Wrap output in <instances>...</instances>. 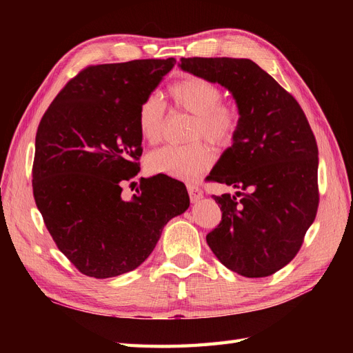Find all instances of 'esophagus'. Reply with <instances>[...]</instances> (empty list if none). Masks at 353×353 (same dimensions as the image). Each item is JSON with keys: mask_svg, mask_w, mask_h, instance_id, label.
<instances>
[{"mask_svg": "<svg viewBox=\"0 0 353 353\" xmlns=\"http://www.w3.org/2000/svg\"><path fill=\"white\" fill-rule=\"evenodd\" d=\"M187 190H188V194H190V200L196 203L203 197V191L199 185L196 184H187Z\"/></svg>", "mask_w": 353, "mask_h": 353, "instance_id": "esophagus-1", "label": "esophagus"}]
</instances>
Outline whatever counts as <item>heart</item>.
I'll return each mask as SVG.
<instances>
[{"instance_id":"obj_1","label":"heart","mask_w":353,"mask_h":353,"mask_svg":"<svg viewBox=\"0 0 353 353\" xmlns=\"http://www.w3.org/2000/svg\"><path fill=\"white\" fill-rule=\"evenodd\" d=\"M174 108L194 114L191 138L205 137L213 144L232 143L240 126V114L234 105L222 103V91L213 82L188 74L168 90ZM138 132L147 143H157L163 134L165 108L154 95L147 97L137 113ZM215 160V153L203 141L187 145H165L147 156V168L153 174L176 179H194Z\"/></svg>"}]
</instances>
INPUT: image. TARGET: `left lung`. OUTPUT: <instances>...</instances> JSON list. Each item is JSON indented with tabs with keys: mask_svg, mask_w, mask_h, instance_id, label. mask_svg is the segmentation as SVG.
Segmentation results:
<instances>
[{
	"mask_svg": "<svg viewBox=\"0 0 353 353\" xmlns=\"http://www.w3.org/2000/svg\"><path fill=\"white\" fill-rule=\"evenodd\" d=\"M179 68L218 82L236 99L240 126L208 181L236 196H213L222 212L206 241L228 270L275 274L301 250L316 216L318 147L301 105L249 59L188 57Z\"/></svg>",
	"mask_w": 353,
	"mask_h": 353,
	"instance_id": "1",
	"label": "left lung"
}]
</instances>
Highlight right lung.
I'll use <instances>...</instances> for the list:
<instances>
[{
    "label": "right lung",
    "mask_w": 353,
    "mask_h": 353,
    "mask_svg": "<svg viewBox=\"0 0 353 353\" xmlns=\"http://www.w3.org/2000/svg\"><path fill=\"white\" fill-rule=\"evenodd\" d=\"M174 57L82 69L42 116L32 188L59 250L94 279L140 266L163 227L190 206L185 185L166 175L140 179L131 200L122 184L140 172V104L175 66Z\"/></svg>",
    "instance_id": "obj_1"
}]
</instances>
